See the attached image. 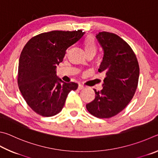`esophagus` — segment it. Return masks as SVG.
Segmentation results:
<instances>
[{
    "label": "esophagus",
    "instance_id": "34e87169",
    "mask_svg": "<svg viewBox=\"0 0 158 158\" xmlns=\"http://www.w3.org/2000/svg\"><path fill=\"white\" fill-rule=\"evenodd\" d=\"M85 87L84 86V85H81V84H80V85H78V89H80V90L83 89Z\"/></svg>",
    "mask_w": 158,
    "mask_h": 158
}]
</instances>
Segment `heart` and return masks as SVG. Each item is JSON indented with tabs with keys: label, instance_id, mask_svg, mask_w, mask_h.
I'll return each instance as SVG.
<instances>
[{
	"label": "heart",
	"instance_id": "b5f03b06",
	"mask_svg": "<svg viewBox=\"0 0 158 158\" xmlns=\"http://www.w3.org/2000/svg\"><path fill=\"white\" fill-rule=\"evenodd\" d=\"M84 48L87 55H95L97 52V46H96L94 39L92 36H88L84 41Z\"/></svg>",
	"mask_w": 158,
	"mask_h": 158
}]
</instances>
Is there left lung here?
I'll list each match as a JSON object with an SVG mask.
<instances>
[{
  "label": "left lung",
  "instance_id": "8db88e82",
  "mask_svg": "<svg viewBox=\"0 0 158 158\" xmlns=\"http://www.w3.org/2000/svg\"><path fill=\"white\" fill-rule=\"evenodd\" d=\"M104 55L98 72L106 74L103 89L86 105L96 117L110 118L128 106L137 89L139 66L135 52L123 39L114 33L101 32L96 36Z\"/></svg>",
  "mask_w": 158,
  "mask_h": 158
}]
</instances>
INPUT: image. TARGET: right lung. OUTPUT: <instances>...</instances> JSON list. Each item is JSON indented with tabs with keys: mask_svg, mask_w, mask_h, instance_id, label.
<instances>
[{
	"mask_svg": "<svg viewBox=\"0 0 158 158\" xmlns=\"http://www.w3.org/2000/svg\"><path fill=\"white\" fill-rule=\"evenodd\" d=\"M85 32H44L30 39L19 57L18 85L27 104L43 117L58 114L64 106L69 93L78 85L66 83L57 76L56 68L69 47L77 42Z\"/></svg>",
	"mask_w": 158,
	"mask_h": 158,
	"instance_id": "right-lung-1",
	"label": "right lung"
}]
</instances>
